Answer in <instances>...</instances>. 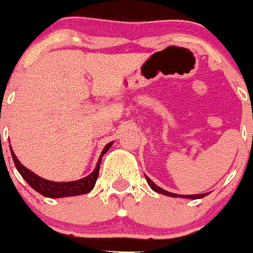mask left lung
Segmentation results:
<instances>
[{
  "mask_svg": "<svg viewBox=\"0 0 253 253\" xmlns=\"http://www.w3.org/2000/svg\"><path fill=\"white\" fill-rule=\"evenodd\" d=\"M145 178H147V182H148V185L150 186V187H152V190H154L155 192H158V193H163V195H165V196H170V197H185V198H192V200H197V198H203V197H206L207 195H208V193H203V195H191V196H181V195H175V193H171V192H168V191H165V190H163L162 187H159V186H157L155 185L154 182H153L152 180H150L149 177H148L147 175H145Z\"/></svg>",
  "mask_w": 253,
  "mask_h": 253,
  "instance_id": "8db88e82",
  "label": "left lung"
}]
</instances>
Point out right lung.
<instances>
[{
    "label": "right lung",
    "instance_id": "add662e5",
    "mask_svg": "<svg viewBox=\"0 0 253 253\" xmlns=\"http://www.w3.org/2000/svg\"><path fill=\"white\" fill-rule=\"evenodd\" d=\"M111 144L112 143H108L106 147L104 148L103 152H101L100 158H99L98 160L95 170H94L90 175L85 176V177L81 178V180L72 181V182H53V181H48L45 180V178L39 177V176L35 175L34 172H32L29 169H27V168L23 167V165L20 164L19 160L17 159L16 154H14L12 149L11 154L12 158H13L14 165H16L19 174L22 175V177L24 178L25 181H27L28 185L32 188H34L37 192L45 196V197L50 198L71 197V196L84 195V193H88L93 190L94 185H95L96 182V178H98L99 175V168H100L101 158H103V155L108 152L109 148L111 147Z\"/></svg>",
    "mask_w": 253,
    "mask_h": 253
}]
</instances>
